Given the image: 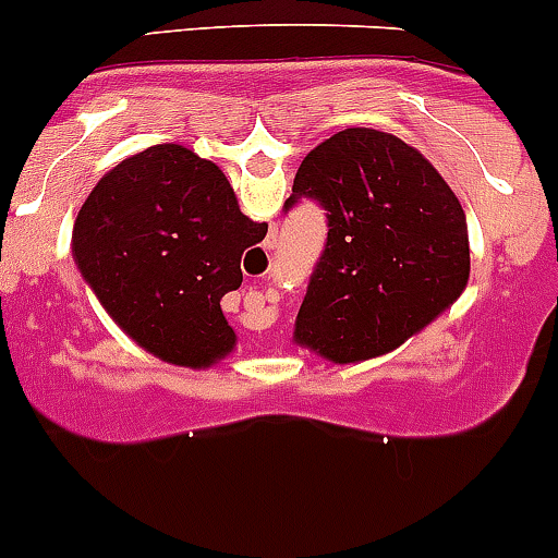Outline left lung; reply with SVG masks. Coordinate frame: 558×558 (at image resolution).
<instances>
[{
  "label": "left lung",
  "instance_id": "8db88e82",
  "mask_svg": "<svg viewBox=\"0 0 558 558\" xmlns=\"http://www.w3.org/2000/svg\"><path fill=\"white\" fill-rule=\"evenodd\" d=\"M311 198L327 213L294 340L338 365L387 354L428 327L469 283L461 202L439 171L371 128L329 135L302 160L286 209Z\"/></svg>",
  "mask_w": 558,
  "mask_h": 558
}]
</instances>
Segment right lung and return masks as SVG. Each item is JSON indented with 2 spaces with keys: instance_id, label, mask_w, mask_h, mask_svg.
I'll use <instances>...</instances> for the list:
<instances>
[{
  "instance_id": "add662e5",
  "label": "right lung",
  "mask_w": 558,
  "mask_h": 558,
  "mask_svg": "<svg viewBox=\"0 0 558 558\" xmlns=\"http://www.w3.org/2000/svg\"><path fill=\"white\" fill-rule=\"evenodd\" d=\"M267 223L240 213L213 160L158 144L113 166L73 226V258L113 322L171 365L209 367L236 345L220 300Z\"/></svg>"
}]
</instances>
